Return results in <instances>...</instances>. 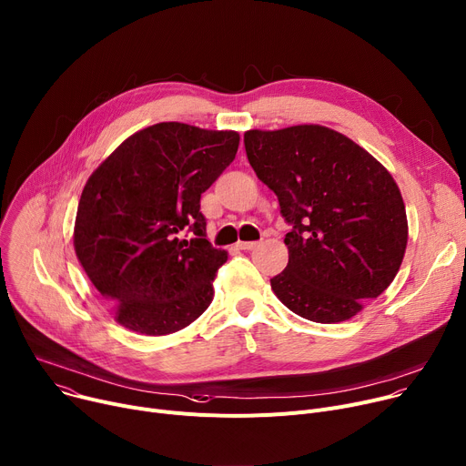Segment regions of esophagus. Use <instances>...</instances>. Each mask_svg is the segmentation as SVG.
I'll return each mask as SVG.
<instances>
[{
	"label": "esophagus",
	"instance_id": "1",
	"mask_svg": "<svg viewBox=\"0 0 466 466\" xmlns=\"http://www.w3.org/2000/svg\"><path fill=\"white\" fill-rule=\"evenodd\" d=\"M258 246H259V242H237V248H240V249H254Z\"/></svg>",
	"mask_w": 466,
	"mask_h": 466
}]
</instances>
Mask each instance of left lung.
I'll return each mask as SVG.
<instances>
[{
    "label": "left lung",
    "mask_w": 466,
    "mask_h": 466,
    "mask_svg": "<svg viewBox=\"0 0 466 466\" xmlns=\"http://www.w3.org/2000/svg\"><path fill=\"white\" fill-rule=\"evenodd\" d=\"M244 147L291 226L274 295L313 323H341L396 278L409 238L401 192L350 137L320 125L248 130Z\"/></svg>",
    "instance_id": "8db88e82"
}]
</instances>
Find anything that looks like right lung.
I'll return each instance as SVG.
<instances>
[{
  "mask_svg": "<svg viewBox=\"0 0 466 466\" xmlns=\"http://www.w3.org/2000/svg\"><path fill=\"white\" fill-rule=\"evenodd\" d=\"M238 141L233 130L158 123L127 137L87 178L76 258L125 329L173 334L212 302L228 252L207 240L199 199L233 162Z\"/></svg>",
  "mask_w": 466,
  "mask_h": 466,
  "instance_id": "right-lung-1",
  "label": "right lung"
}]
</instances>
